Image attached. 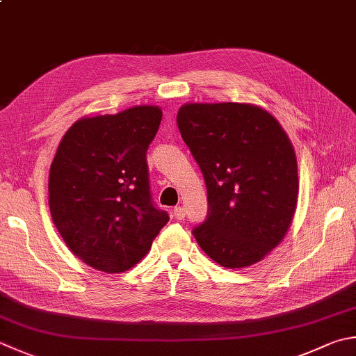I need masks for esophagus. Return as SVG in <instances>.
<instances>
[{
    "label": "esophagus",
    "mask_w": 356,
    "mask_h": 356,
    "mask_svg": "<svg viewBox=\"0 0 356 356\" xmlns=\"http://www.w3.org/2000/svg\"><path fill=\"white\" fill-rule=\"evenodd\" d=\"M173 216H175V218H177V220H184V217H186V211H184V207L177 206L175 209H173Z\"/></svg>",
    "instance_id": "obj_1"
}]
</instances>
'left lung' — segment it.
<instances>
[{"label":"left lung","instance_id":"1","mask_svg":"<svg viewBox=\"0 0 356 356\" xmlns=\"http://www.w3.org/2000/svg\"><path fill=\"white\" fill-rule=\"evenodd\" d=\"M181 138L207 187V218L193 229L207 256L225 268L264 260L291 226L299 195L290 138L254 104H184Z\"/></svg>","mask_w":356,"mask_h":356}]
</instances>
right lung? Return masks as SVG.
<instances>
[{"instance_id": "right-lung-1", "label": "right lung", "mask_w": 356, "mask_h": 356, "mask_svg": "<svg viewBox=\"0 0 356 356\" xmlns=\"http://www.w3.org/2000/svg\"><path fill=\"white\" fill-rule=\"evenodd\" d=\"M161 119L159 106L138 105L79 119L60 140L51 217L71 252L95 270H130L169 221L152 203L145 159Z\"/></svg>"}]
</instances>
